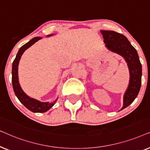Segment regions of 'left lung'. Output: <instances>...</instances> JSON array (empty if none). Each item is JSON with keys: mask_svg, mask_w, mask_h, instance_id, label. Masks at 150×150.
<instances>
[{"mask_svg": "<svg viewBox=\"0 0 150 150\" xmlns=\"http://www.w3.org/2000/svg\"><path fill=\"white\" fill-rule=\"evenodd\" d=\"M106 48L110 52L120 55L128 65L130 81L124 95V104L121 110L126 108L137 97L141 85L142 66L138 53L124 35L113 30H101Z\"/></svg>", "mask_w": 150, "mask_h": 150, "instance_id": "obj_1", "label": "left lung"}]
</instances>
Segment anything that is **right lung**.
Instances as JSON below:
<instances>
[{
  "mask_svg": "<svg viewBox=\"0 0 150 150\" xmlns=\"http://www.w3.org/2000/svg\"><path fill=\"white\" fill-rule=\"evenodd\" d=\"M53 35H48L47 37H50ZM42 39L40 37H36V38H33L31 40L23 45L21 48L19 49L18 52L16 54V59H14L13 64H12V85H13V89L15 93L16 97L18 98L20 102L27 108L28 110L33 112H45L52 108L54 104L56 103L57 98L52 102H40L39 100L34 99V98H30L28 95L24 93L23 90L20 87L19 83V79H18V65L22 54L26 49H28L32 45H33L35 43L38 42Z\"/></svg>",
  "mask_w": 150,
  "mask_h": 150,
  "instance_id": "right-lung-1",
  "label": "right lung"
}]
</instances>
